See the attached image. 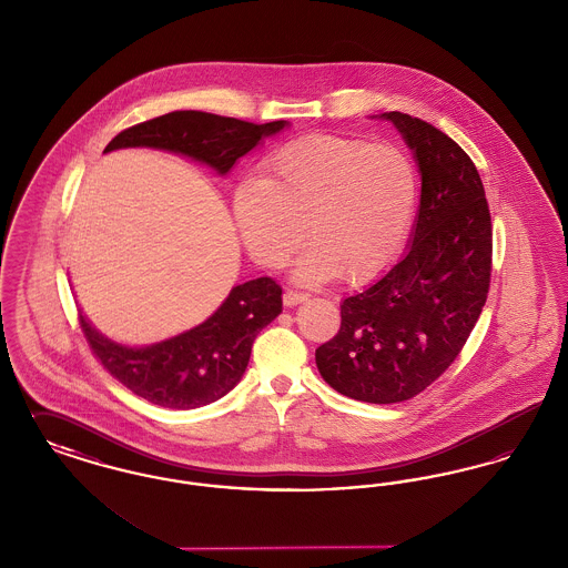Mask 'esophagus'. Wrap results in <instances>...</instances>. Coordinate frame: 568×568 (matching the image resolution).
I'll list each match as a JSON object with an SVG mask.
<instances>
[{
  "label": "esophagus",
  "mask_w": 568,
  "mask_h": 568,
  "mask_svg": "<svg viewBox=\"0 0 568 568\" xmlns=\"http://www.w3.org/2000/svg\"><path fill=\"white\" fill-rule=\"evenodd\" d=\"M306 297L308 296H306V294H302V292H294V290H287V292L283 294V304L292 308V306H297V304H302V302H304Z\"/></svg>",
  "instance_id": "34e87169"
}]
</instances>
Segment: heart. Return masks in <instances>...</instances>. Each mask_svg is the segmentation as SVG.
Returning <instances> with one entry per match:
<instances>
[{"instance_id": "heart-1", "label": "heart", "mask_w": 568, "mask_h": 568, "mask_svg": "<svg viewBox=\"0 0 568 568\" xmlns=\"http://www.w3.org/2000/svg\"><path fill=\"white\" fill-rule=\"evenodd\" d=\"M262 179L243 181L232 213L251 257L278 268L306 234L294 276L317 285L338 274L353 285L385 271L410 230L419 181L396 146L345 135H302L260 163Z\"/></svg>"}]
</instances>
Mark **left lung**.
<instances>
[{
  "label": "left lung",
  "instance_id": "8db88e82",
  "mask_svg": "<svg viewBox=\"0 0 568 568\" xmlns=\"http://www.w3.org/2000/svg\"><path fill=\"white\" fill-rule=\"evenodd\" d=\"M422 176L405 257L341 304V329L315 352L343 396L392 405L424 392L458 357L486 304L491 221L481 176L452 138L403 112H383Z\"/></svg>",
  "mask_w": 568,
  "mask_h": 568
}]
</instances>
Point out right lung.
Returning a JSON list of instances; mask_svg holds the SVG:
<instances>
[{
    "mask_svg": "<svg viewBox=\"0 0 568 568\" xmlns=\"http://www.w3.org/2000/svg\"><path fill=\"white\" fill-rule=\"evenodd\" d=\"M287 125L290 121L255 125L211 112L176 110L114 135L104 153L158 149L227 176L234 163ZM281 311V287L268 276H260L234 285L202 324L153 345L116 343L91 324L82 311L81 325L104 368L135 396L163 408L187 410L215 403L241 383L255 336Z\"/></svg>",
    "mask_w": 568,
    "mask_h": 568,
    "instance_id": "obj_1",
    "label": "right lung"
}]
</instances>
